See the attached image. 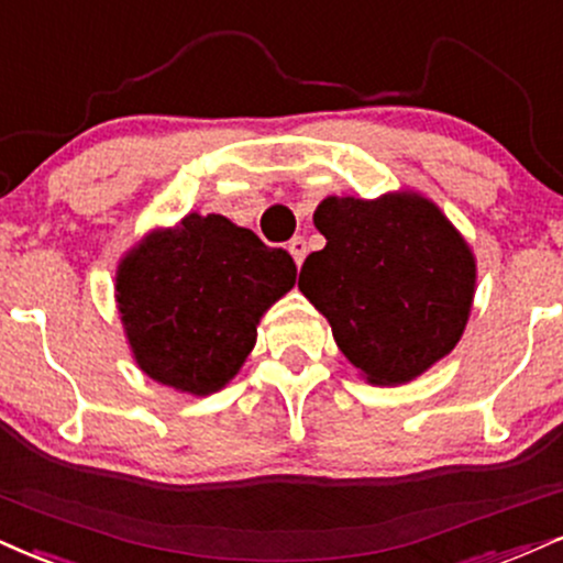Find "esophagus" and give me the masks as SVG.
I'll return each mask as SVG.
<instances>
[{
    "mask_svg": "<svg viewBox=\"0 0 563 563\" xmlns=\"http://www.w3.org/2000/svg\"><path fill=\"white\" fill-rule=\"evenodd\" d=\"M289 253H292V258L297 266H302L305 255H308V242H305V238H292L289 240Z\"/></svg>",
    "mask_w": 563,
    "mask_h": 563,
    "instance_id": "esophagus-1",
    "label": "esophagus"
}]
</instances>
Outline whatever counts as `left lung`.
<instances>
[{"label":"left lung","mask_w":563,"mask_h":563,"mask_svg":"<svg viewBox=\"0 0 563 563\" xmlns=\"http://www.w3.org/2000/svg\"><path fill=\"white\" fill-rule=\"evenodd\" d=\"M313 221L325 247L305 258L297 287L371 384H407L454 350L475 258L439 208L415 192L325 198Z\"/></svg>","instance_id":"obj_1"}]
</instances>
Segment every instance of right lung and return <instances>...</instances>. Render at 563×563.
Instances as JSON below:
<instances>
[{
	"label": "right lung",
	"instance_id": "obj_1",
	"mask_svg": "<svg viewBox=\"0 0 563 563\" xmlns=\"http://www.w3.org/2000/svg\"><path fill=\"white\" fill-rule=\"evenodd\" d=\"M295 279L287 250L219 213H190L120 263L117 302L143 373L206 397L234 378L261 316Z\"/></svg>",
	"mask_w": 563,
	"mask_h": 563
}]
</instances>
